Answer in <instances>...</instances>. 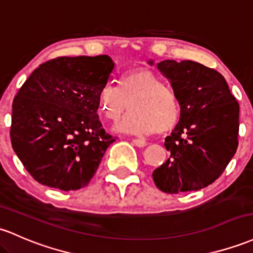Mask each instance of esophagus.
Wrapping results in <instances>:
<instances>
[{"mask_svg": "<svg viewBox=\"0 0 253 253\" xmlns=\"http://www.w3.org/2000/svg\"><path fill=\"white\" fill-rule=\"evenodd\" d=\"M132 143L134 144L135 146H138V148H144V146L148 145V143H146V141L143 140V139H133Z\"/></svg>", "mask_w": 253, "mask_h": 253, "instance_id": "34e87169", "label": "esophagus"}]
</instances>
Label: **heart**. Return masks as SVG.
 Returning a JSON list of instances; mask_svg holds the SVG:
<instances>
[{
    "mask_svg": "<svg viewBox=\"0 0 253 253\" xmlns=\"http://www.w3.org/2000/svg\"><path fill=\"white\" fill-rule=\"evenodd\" d=\"M97 103L102 115L112 122L118 121L129 105L131 112L116 129L138 135L171 131L181 115L176 91L148 68L126 72L119 79V85L107 83L101 86Z\"/></svg>",
    "mask_w": 253,
    "mask_h": 253,
    "instance_id": "b5f03b06",
    "label": "heart"
}]
</instances>
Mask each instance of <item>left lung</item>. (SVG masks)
I'll return each instance as SVG.
<instances>
[{
	"instance_id": "obj_1",
	"label": "left lung",
	"mask_w": 253,
	"mask_h": 253,
	"mask_svg": "<svg viewBox=\"0 0 253 253\" xmlns=\"http://www.w3.org/2000/svg\"><path fill=\"white\" fill-rule=\"evenodd\" d=\"M157 67L179 95L181 115L165 141L170 157L152 179L166 193L198 191L218 179L237 152L239 103L216 69L188 60Z\"/></svg>"
}]
</instances>
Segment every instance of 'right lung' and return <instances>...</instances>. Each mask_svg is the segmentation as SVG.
Listing matches in <instances>:
<instances>
[{
  "instance_id": "add662e5",
  "label": "right lung",
  "mask_w": 253,
  "mask_h": 253,
  "mask_svg": "<svg viewBox=\"0 0 253 253\" xmlns=\"http://www.w3.org/2000/svg\"><path fill=\"white\" fill-rule=\"evenodd\" d=\"M114 63L107 55L56 57L32 72L14 97L10 141L36 181L85 187L116 140L99 121L97 95Z\"/></svg>"
}]
</instances>
